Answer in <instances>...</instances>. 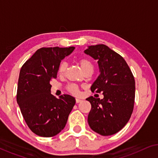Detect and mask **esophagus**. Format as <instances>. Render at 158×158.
Wrapping results in <instances>:
<instances>
[{
    "mask_svg": "<svg viewBox=\"0 0 158 158\" xmlns=\"http://www.w3.org/2000/svg\"><path fill=\"white\" fill-rule=\"evenodd\" d=\"M81 101H82V100H81V99H79V98L75 99V102H76V103H78L80 102H81Z\"/></svg>",
    "mask_w": 158,
    "mask_h": 158,
    "instance_id": "1",
    "label": "esophagus"
}]
</instances>
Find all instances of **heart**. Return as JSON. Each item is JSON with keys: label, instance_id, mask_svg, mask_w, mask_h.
<instances>
[{"label": "heart", "instance_id": "obj_1", "mask_svg": "<svg viewBox=\"0 0 158 158\" xmlns=\"http://www.w3.org/2000/svg\"><path fill=\"white\" fill-rule=\"evenodd\" d=\"M78 64L81 66V68L83 70V73L88 70H94V65L93 63L92 60L88 57H82L81 59L78 60ZM67 69V64L65 62H62L60 64L59 67H58V74L60 75H63L65 73V70ZM67 90L73 95H77L79 92V88L78 85L76 84H69L66 87Z\"/></svg>", "mask_w": 158, "mask_h": 158}]
</instances>
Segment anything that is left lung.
Listing matches in <instances>:
<instances>
[{"label":"left lung","instance_id":"obj_1","mask_svg":"<svg viewBox=\"0 0 158 158\" xmlns=\"http://www.w3.org/2000/svg\"><path fill=\"white\" fill-rule=\"evenodd\" d=\"M85 53L98 60L101 72L90 90L103 95V99L86 98L91 104L88 124L101 135H114L127 124L133 112L135 77L124 58L106 45L90 46Z\"/></svg>","mask_w":158,"mask_h":158}]
</instances>
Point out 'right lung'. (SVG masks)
Listing matches in <instances>:
<instances>
[{"label":"right lung","mask_w":158,"mask_h":158,"mask_svg":"<svg viewBox=\"0 0 158 158\" xmlns=\"http://www.w3.org/2000/svg\"><path fill=\"white\" fill-rule=\"evenodd\" d=\"M74 47H42L23 64L19 73L16 100L27 126L36 135L51 137L65 127L75 103L68 94H51L52 80L57 78L60 62Z\"/></svg>","instance_id":"add662e5"}]
</instances>
